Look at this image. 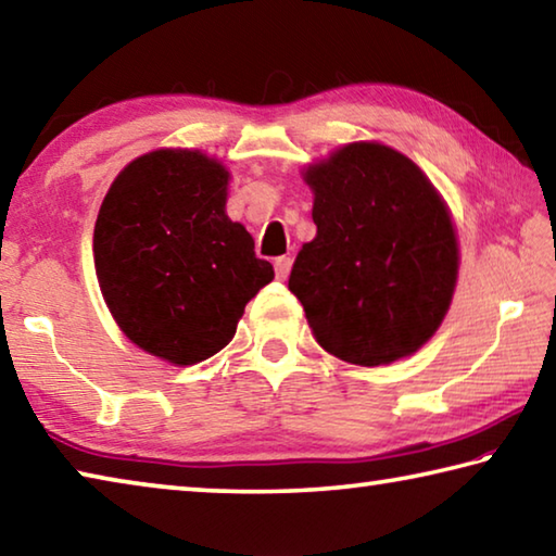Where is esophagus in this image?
Segmentation results:
<instances>
[{
    "label": "esophagus",
    "mask_w": 556,
    "mask_h": 556,
    "mask_svg": "<svg viewBox=\"0 0 556 556\" xmlns=\"http://www.w3.org/2000/svg\"><path fill=\"white\" fill-rule=\"evenodd\" d=\"M291 257H277L275 260V271H277V279L279 281H285L287 277H289V271H291Z\"/></svg>",
    "instance_id": "obj_1"
}]
</instances>
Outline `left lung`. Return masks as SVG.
Masks as SVG:
<instances>
[{
    "instance_id": "8db88e82",
    "label": "left lung",
    "mask_w": 556,
    "mask_h": 556,
    "mask_svg": "<svg viewBox=\"0 0 556 556\" xmlns=\"http://www.w3.org/2000/svg\"><path fill=\"white\" fill-rule=\"evenodd\" d=\"M316 238L296 255L289 291L328 353L388 365L425 345L448 312L458 244L419 166L355 142L306 168Z\"/></svg>"
}]
</instances>
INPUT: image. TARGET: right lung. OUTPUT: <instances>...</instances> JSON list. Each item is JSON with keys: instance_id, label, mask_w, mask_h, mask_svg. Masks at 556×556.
Here are the masks:
<instances>
[{"instance_id": "obj_1", "label": "right lung", "mask_w": 556, "mask_h": 556, "mask_svg": "<svg viewBox=\"0 0 556 556\" xmlns=\"http://www.w3.org/2000/svg\"><path fill=\"white\" fill-rule=\"evenodd\" d=\"M225 191L215 159L159 149L135 159L100 205L102 296L131 343L174 365L228 345L248 301L275 279L252 235L225 215Z\"/></svg>"}]
</instances>
